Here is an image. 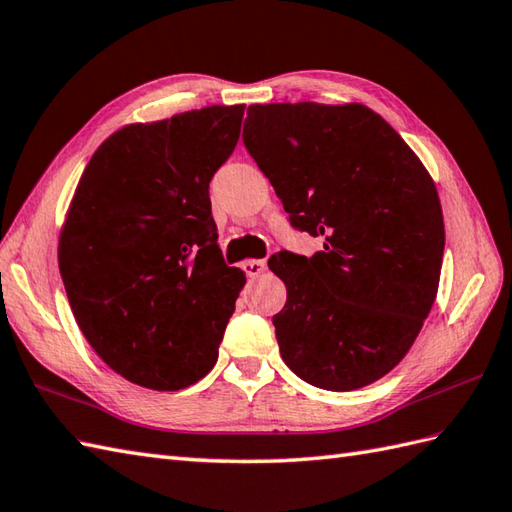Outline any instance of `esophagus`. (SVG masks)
I'll use <instances>...</instances> for the list:
<instances>
[{"label":"esophagus","mask_w":512,"mask_h":512,"mask_svg":"<svg viewBox=\"0 0 512 512\" xmlns=\"http://www.w3.org/2000/svg\"><path fill=\"white\" fill-rule=\"evenodd\" d=\"M266 268H268L266 259H246L244 264H242V270L246 272L248 277H259Z\"/></svg>","instance_id":"34e87169"}]
</instances>
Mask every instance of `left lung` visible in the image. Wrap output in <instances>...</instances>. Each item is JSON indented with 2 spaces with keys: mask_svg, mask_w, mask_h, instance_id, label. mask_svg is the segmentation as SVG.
I'll list each match as a JSON object with an SVG mask.
<instances>
[{
  "mask_svg": "<svg viewBox=\"0 0 512 512\" xmlns=\"http://www.w3.org/2000/svg\"><path fill=\"white\" fill-rule=\"evenodd\" d=\"M244 146L312 257L268 266L288 290L272 316L290 371L347 392L392 371L430 314L445 251L434 181L382 115L362 104H253Z\"/></svg>",
  "mask_w": 512,
  "mask_h": 512,
  "instance_id": "1",
  "label": "left lung"
}]
</instances>
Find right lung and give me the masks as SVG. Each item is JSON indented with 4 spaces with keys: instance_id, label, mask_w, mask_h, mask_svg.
Listing matches in <instances>:
<instances>
[{
    "instance_id": "add662e5",
    "label": "right lung",
    "mask_w": 512,
    "mask_h": 512,
    "mask_svg": "<svg viewBox=\"0 0 512 512\" xmlns=\"http://www.w3.org/2000/svg\"><path fill=\"white\" fill-rule=\"evenodd\" d=\"M244 104L130 124L95 150L58 244L71 312L128 382L181 390L205 377L246 277L224 264L209 183Z\"/></svg>"
}]
</instances>
